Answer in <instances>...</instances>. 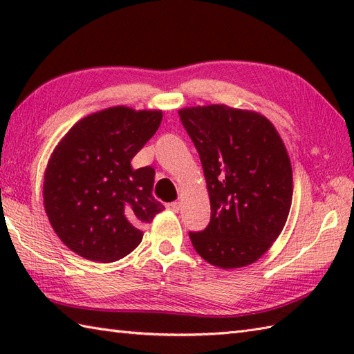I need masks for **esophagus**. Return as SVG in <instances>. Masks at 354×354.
<instances>
[{"instance_id": "1", "label": "esophagus", "mask_w": 354, "mask_h": 354, "mask_svg": "<svg viewBox=\"0 0 354 354\" xmlns=\"http://www.w3.org/2000/svg\"><path fill=\"white\" fill-rule=\"evenodd\" d=\"M165 208L170 209L173 213H178L179 212V202H169V204H165Z\"/></svg>"}]
</instances>
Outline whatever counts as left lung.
<instances>
[{
  "mask_svg": "<svg viewBox=\"0 0 354 354\" xmlns=\"http://www.w3.org/2000/svg\"><path fill=\"white\" fill-rule=\"evenodd\" d=\"M204 169L212 217L189 232L205 261L222 269L257 261L288 221L290 160L274 124L257 112L225 104L178 112Z\"/></svg>",
  "mask_w": 354,
  "mask_h": 354,
  "instance_id": "left-lung-1",
  "label": "left lung"
}]
</instances>
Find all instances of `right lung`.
Here are the masks:
<instances>
[{
  "mask_svg": "<svg viewBox=\"0 0 354 354\" xmlns=\"http://www.w3.org/2000/svg\"><path fill=\"white\" fill-rule=\"evenodd\" d=\"M161 120V111L114 106L82 118L56 146L44 207L71 251L102 263L123 259L140 245L142 225L162 212L152 196L153 167L131 165Z\"/></svg>",
  "mask_w": 354,
  "mask_h": 354,
  "instance_id": "add662e5",
  "label": "right lung"
}]
</instances>
